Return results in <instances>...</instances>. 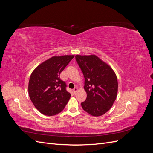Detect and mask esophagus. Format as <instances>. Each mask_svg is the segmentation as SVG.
<instances>
[{
    "label": "esophagus",
    "instance_id": "1",
    "mask_svg": "<svg viewBox=\"0 0 153 153\" xmlns=\"http://www.w3.org/2000/svg\"><path fill=\"white\" fill-rule=\"evenodd\" d=\"M73 93L74 94H76V92L78 91V88L77 87H75V88H74V89H73Z\"/></svg>",
    "mask_w": 153,
    "mask_h": 153
}]
</instances>
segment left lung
Here are the masks:
<instances>
[{
  "label": "left lung",
  "mask_w": 153,
  "mask_h": 153,
  "mask_svg": "<svg viewBox=\"0 0 153 153\" xmlns=\"http://www.w3.org/2000/svg\"><path fill=\"white\" fill-rule=\"evenodd\" d=\"M75 59L85 78L87 98L81 103L82 108L93 116L105 114L117 97L118 82L115 73L94 55H77Z\"/></svg>",
  "instance_id": "1"
}]
</instances>
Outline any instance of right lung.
<instances>
[{
    "mask_svg": "<svg viewBox=\"0 0 153 153\" xmlns=\"http://www.w3.org/2000/svg\"><path fill=\"white\" fill-rule=\"evenodd\" d=\"M74 55L52 57L37 67L30 76L29 94L35 107L48 116L64 110L71 97L60 74Z\"/></svg>",
    "mask_w": 153,
    "mask_h": 153,
    "instance_id": "1",
    "label": "right lung"
}]
</instances>
